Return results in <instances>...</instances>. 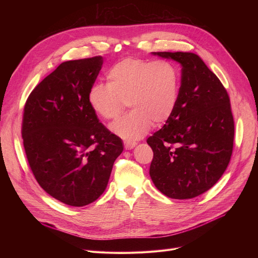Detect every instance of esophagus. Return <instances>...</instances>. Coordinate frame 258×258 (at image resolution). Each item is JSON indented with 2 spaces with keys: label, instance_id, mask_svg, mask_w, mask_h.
<instances>
[{
  "label": "esophagus",
  "instance_id": "esophagus-1",
  "mask_svg": "<svg viewBox=\"0 0 258 258\" xmlns=\"http://www.w3.org/2000/svg\"><path fill=\"white\" fill-rule=\"evenodd\" d=\"M123 144H124V148H126V150H132V148L136 147V145H137L136 142H124Z\"/></svg>",
  "mask_w": 258,
  "mask_h": 258
}]
</instances>
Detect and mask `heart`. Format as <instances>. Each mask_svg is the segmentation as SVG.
Wrapping results in <instances>:
<instances>
[{"mask_svg": "<svg viewBox=\"0 0 258 258\" xmlns=\"http://www.w3.org/2000/svg\"><path fill=\"white\" fill-rule=\"evenodd\" d=\"M107 84H95L88 91V104L105 120L117 118L124 103L132 110L111 124V131L128 142L144 137L152 122L165 123L173 114L178 99L179 74L165 60L127 58L106 72Z\"/></svg>", "mask_w": 258, "mask_h": 258, "instance_id": "1", "label": "heart"}]
</instances>
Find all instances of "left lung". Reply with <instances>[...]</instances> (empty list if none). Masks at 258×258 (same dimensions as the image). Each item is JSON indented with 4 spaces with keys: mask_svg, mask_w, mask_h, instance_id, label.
Returning a JSON list of instances; mask_svg holds the SVG:
<instances>
[{
    "mask_svg": "<svg viewBox=\"0 0 258 258\" xmlns=\"http://www.w3.org/2000/svg\"><path fill=\"white\" fill-rule=\"evenodd\" d=\"M182 66L173 114L147 139L153 183L165 196L191 199L209 190L227 168L235 136L228 93L192 52H152Z\"/></svg>",
    "mask_w": 258,
    "mask_h": 258,
    "instance_id": "left-lung-1",
    "label": "left lung"
}]
</instances>
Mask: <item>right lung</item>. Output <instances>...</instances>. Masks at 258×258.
Listing matches in <instances>:
<instances>
[{
    "label": "right lung",
    "instance_id": "right-lung-1",
    "mask_svg": "<svg viewBox=\"0 0 258 258\" xmlns=\"http://www.w3.org/2000/svg\"><path fill=\"white\" fill-rule=\"evenodd\" d=\"M102 64L101 56L62 62L25 105L21 134L30 168L42 188L68 206L96 201L123 150L88 104Z\"/></svg>",
    "mask_w": 258,
    "mask_h": 258
}]
</instances>
